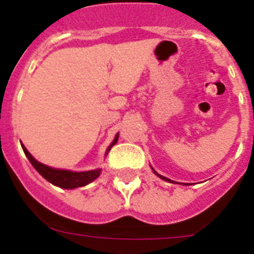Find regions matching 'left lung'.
<instances>
[{"instance_id": "1", "label": "left lung", "mask_w": 254, "mask_h": 254, "mask_svg": "<svg viewBox=\"0 0 254 254\" xmlns=\"http://www.w3.org/2000/svg\"><path fill=\"white\" fill-rule=\"evenodd\" d=\"M152 170H154V169H152ZM154 173H155V174H156V176L160 177L161 179H164V181H167V182H173V181H170V179H168V178H165V177H163V176H160V174H158V173L155 172V170H154Z\"/></svg>"}]
</instances>
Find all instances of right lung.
<instances>
[{"label":"right lung","mask_w":254,"mask_h":254,"mask_svg":"<svg viewBox=\"0 0 254 254\" xmlns=\"http://www.w3.org/2000/svg\"><path fill=\"white\" fill-rule=\"evenodd\" d=\"M117 140H118V136H116L113 143H112L111 146L108 147L107 154L108 151L111 150V147L117 142ZM21 146H22V150H24V152H25L26 158L29 159L31 165L38 170V173H39L40 176H43L47 181L51 182L52 185L58 186V187L61 188H67V190H68V188L82 187V186H86L87 183H90V182H93L94 179L98 178L100 174V169L89 170V172H80V173L69 172V170L53 169V168L47 167V165H44V164L35 160V159L30 155V152L25 149V146H24V145H21Z\"/></svg>","instance_id":"right-lung-1"}]
</instances>
